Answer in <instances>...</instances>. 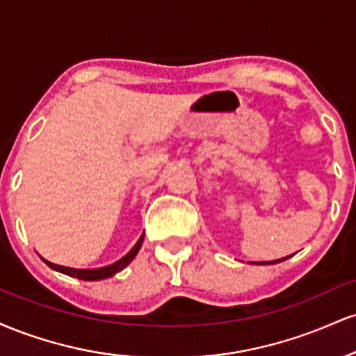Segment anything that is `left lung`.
I'll list each match as a JSON object with an SVG mask.
<instances>
[{"label":"left lung","instance_id":"1","mask_svg":"<svg viewBox=\"0 0 356 356\" xmlns=\"http://www.w3.org/2000/svg\"><path fill=\"white\" fill-rule=\"evenodd\" d=\"M289 256H286V257H281V259H276V261H271V263H280V261H284V259H288ZM261 264H269V263H261Z\"/></svg>","mask_w":356,"mask_h":356}]
</instances>
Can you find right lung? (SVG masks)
Instances as JSON below:
<instances>
[{"label":"right lung","instance_id":"right-lung-1","mask_svg":"<svg viewBox=\"0 0 356 356\" xmlns=\"http://www.w3.org/2000/svg\"><path fill=\"white\" fill-rule=\"evenodd\" d=\"M142 243H144V234L140 236V239L137 241V244L130 249L127 254L122 257V259H118L117 263L113 264H108V266H104V268H95V269H76V268H67V266H60V264H53L50 261L43 259L44 263L48 264L51 269H55V271H60L63 273V275L67 276H72V277H79V280H83V281H100V280H105V277H110L113 276L115 273L122 271L125 266H129L130 263H132V259L136 257V254L138 252V249H140Z\"/></svg>","mask_w":356,"mask_h":356}]
</instances>
